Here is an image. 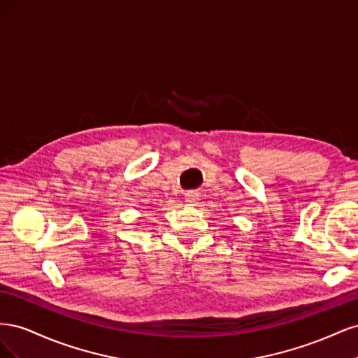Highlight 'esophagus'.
<instances>
[{
  "label": "esophagus",
  "mask_w": 358,
  "mask_h": 358,
  "mask_svg": "<svg viewBox=\"0 0 358 358\" xmlns=\"http://www.w3.org/2000/svg\"><path fill=\"white\" fill-rule=\"evenodd\" d=\"M197 200H199V194L197 192H188V194H185V201L187 203L194 204V203H197Z\"/></svg>",
  "instance_id": "obj_1"
}]
</instances>
